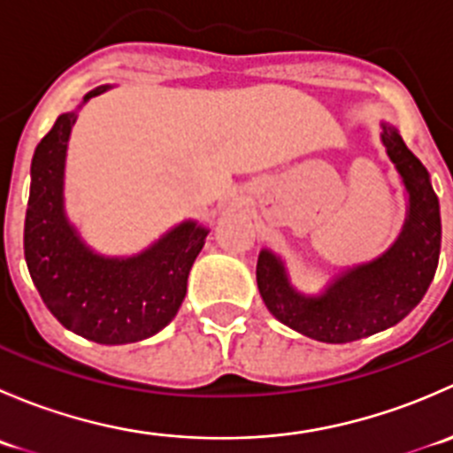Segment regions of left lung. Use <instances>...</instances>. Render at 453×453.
<instances>
[{"instance_id":"left-lung-1","label":"left lung","mask_w":453,"mask_h":453,"mask_svg":"<svg viewBox=\"0 0 453 453\" xmlns=\"http://www.w3.org/2000/svg\"><path fill=\"white\" fill-rule=\"evenodd\" d=\"M381 144L403 184L408 208L395 243L366 263L333 273L319 294L296 289L285 260L260 250L256 282L265 307L285 326L326 344H346L395 326L423 300L441 254V205L427 168L395 125L381 120Z\"/></svg>"}]
</instances>
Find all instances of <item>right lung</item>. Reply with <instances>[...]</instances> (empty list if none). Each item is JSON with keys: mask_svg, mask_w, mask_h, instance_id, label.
I'll use <instances>...</instances> for the list:
<instances>
[{"mask_svg": "<svg viewBox=\"0 0 453 453\" xmlns=\"http://www.w3.org/2000/svg\"><path fill=\"white\" fill-rule=\"evenodd\" d=\"M100 85L74 111L61 113L36 144L30 166L24 254L45 307L76 335L96 344H131L162 331L186 296L188 273L208 236L195 219L177 223L131 256L96 252L65 210V162L72 127Z\"/></svg>", "mask_w": 453, "mask_h": 453, "instance_id": "add662e5", "label": "right lung"}]
</instances>
